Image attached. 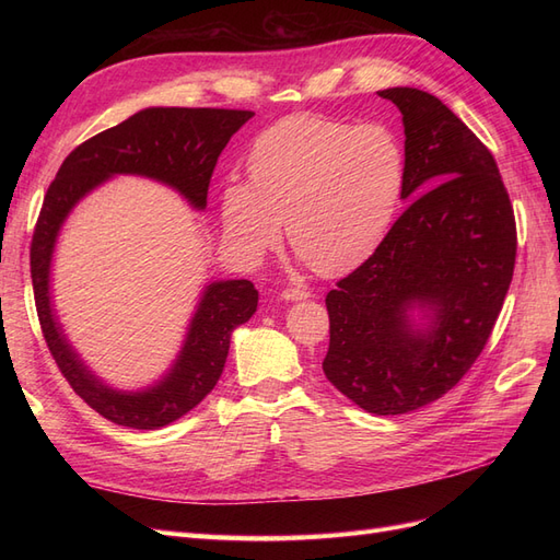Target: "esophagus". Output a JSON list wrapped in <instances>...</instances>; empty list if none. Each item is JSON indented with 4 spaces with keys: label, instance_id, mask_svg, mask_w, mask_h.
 <instances>
[{
    "label": "esophagus",
    "instance_id": "esophagus-1",
    "mask_svg": "<svg viewBox=\"0 0 560 560\" xmlns=\"http://www.w3.org/2000/svg\"><path fill=\"white\" fill-rule=\"evenodd\" d=\"M280 296H282L284 301H306V299H311V292L296 290V287H287V290H282Z\"/></svg>",
    "mask_w": 560,
    "mask_h": 560
}]
</instances>
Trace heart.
<instances>
[{"mask_svg": "<svg viewBox=\"0 0 560 560\" xmlns=\"http://www.w3.org/2000/svg\"><path fill=\"white\" fill-rule=\"evenodd\" d=\"M249 182L229 179L219 217L231 249L257 261L287 238L319 276H343L378 249L406 182L401 140L381 124L294 114L266 128L247 154Z\"/></svg>", "mask_w": 560, "mask_h": 560, "instance_id": "obj_1", "label": "heart"}]
</instances>
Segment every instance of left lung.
<instances>
[{
	"mask_svg": "<svg viewBox=\"0 0 560 560\" xmlns=\"http://www.w3.org/2000/svg\"><path fill=\"white\" fill-rule=\"evenodd\" d=\"M404 124L411 206L325 299L329 383L366 413L428 406L477 362L510 290L516 222L495 159L439 97L378 91Z\"/></svg>",
	"mask_w": 560,
	"mask_h": 560,
	"instance_id": "obj_1",
	"label": "left lung"
}]
</instances>
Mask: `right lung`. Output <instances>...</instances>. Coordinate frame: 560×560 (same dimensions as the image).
<instances>
[{
	"label": "right lung",
	"instance_id": "add662e5",
	"mask_svg": "<svg viewBox=\"0 0 560 560\" xmlns=\"http://www.w3.org/2000/svg\"><path fill=\"white\" fill-rule=\"evenodd\" d=\"M254 112L147 107L79 144L50 182L30 247L37 315L50 354L74 393L100 416L132 430H159L189 413L222 376L231 334L257 313L259 292L249 280H214L202 287L182 348L165 374L140 389H118L81 360L50 299V268L58 235L79 202L116 175H138L171 186L198 212L219 154Z\"/></svg>",
	"mask_w": 560,
	"mask_h": 560
}]
</instances>
